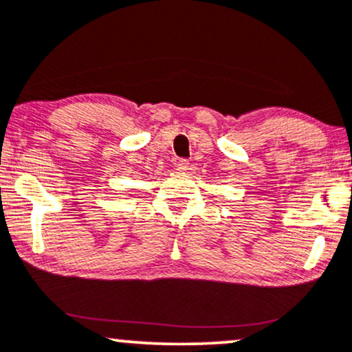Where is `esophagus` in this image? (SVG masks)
Listing matches in <instances>:
<instances>
[{"mask_svg": "<svg viewBox=\"0 0 352 352\" xmlns=\"http://www.w3.org/2000/svg\"><path fill=\"white\" fill-rule=\"evenodd\" d=\"M175 168H177V170H179V172H187V170H190V162H188V160H185V159L177 160Z\"/></svg>", "mask_w": 352, "mask_h": 352, "instance_id": "obj_1", "label": "esophagus"}]
</instances>
